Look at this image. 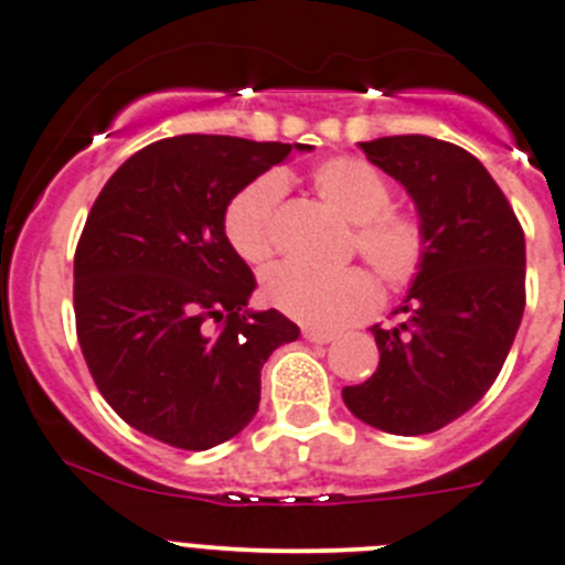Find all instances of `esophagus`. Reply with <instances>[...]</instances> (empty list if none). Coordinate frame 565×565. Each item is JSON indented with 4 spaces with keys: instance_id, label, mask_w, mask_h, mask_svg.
<instances>
[{
    "instance_id": "obj_1",
    "label": "esophagus",
    "mask_w": 565,
    "mask_h": 565,
    "mask_svg": "<svg viewBox=\"0 0 565 565\" xmlns=\"http://www.w3.org/2000/svg\"><path fill=\"white\" fill-rule=\"evenodd\" d=\"M303 337H307L309 342H320V345H326V342H334L337 340V331H323V329H303Z\"/></svg>"
}]
</instances>
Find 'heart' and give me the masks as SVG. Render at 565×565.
Segmentation results:
<instances>
[{"label":"heart","mask_w":565,"mask_h":565,"mask_svg":"<svg viewBox=\"0 0 565 565\" xmlns=\"http://www.w3.org/2000/svg\"><path fill=\"white\" fill-rule=\"evenodd\" d=\"M312 186L326 209L354 225L356 253L387 287H404L424 267V225L404 211H393L390 183L362 158H329L312 172ZM281 181L256 178L231 198L225 236L247 265H262L276 250V211ZM262 295L270 307L318 329H337L365 318L376 307V281L362 267L312 273L298 265L267 270Z\"/></svg>","instance_id":"b5f03b06"}]
</instances>
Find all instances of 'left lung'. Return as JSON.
<instances>
[{
	"label": "left lung",
	"mask_w": 565,
	"mask_h": 565,
	"mask_svg": "<svg viewBox=\"0 0 565 565\" xmlns=\"http://www.w3.org/2000/svg\"><path fill=\"white\" fill-rule=\"evenodd\" d=\"M413 198L426 258L393 315L371 326L379 367L342 390L360 420L390 435H426L473 407L497 382L524 315V231L482 161L431 136L360 141Z\"/></svg>",
	"instance_id": "8db88e82"
}]
</instances>
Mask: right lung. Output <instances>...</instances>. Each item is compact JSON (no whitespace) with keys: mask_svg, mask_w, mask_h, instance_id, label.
I'll list each match as a JSON object with an SVG mask.
<instances>
[{"mask_svg":"<svg viewBox=\"0 0 565 565\" xmlns=\"http://www.w3.org/2000/svg\"><path fill=\"white\" fill-rule=\"evenodd\" d=\"M292 150L312 145L172 136L130 156L94 200L75 253L77 340L134 429L205 451L256 415L262 365L300 329L278 309H247L256 278L223 217Z\"/></svg>","mask_w":565,"mask_h":565,"instance_id":"add662e5","label":"right lung"}]
</instances>
